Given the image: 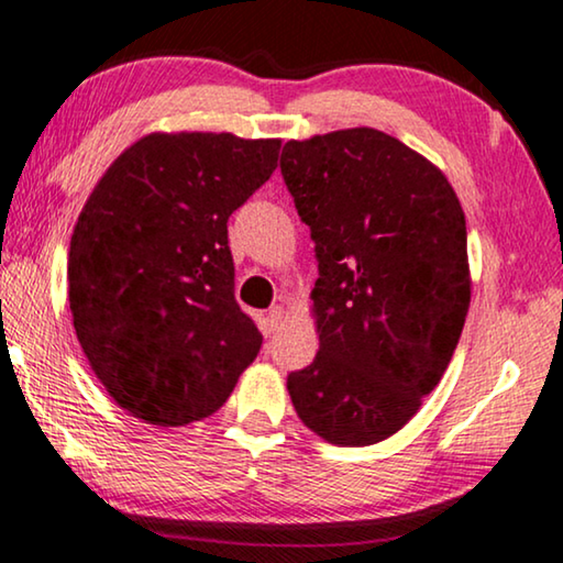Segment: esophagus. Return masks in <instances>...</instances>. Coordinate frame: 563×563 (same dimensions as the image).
Instances as JSON below:
<instances>
[{
	"mask_svg": "<svg viewBox=\"0 0 563 563\" xmlns=\"http://www.w3.org/2000/svg\"><path fill=\"white\" fill-rule=\"evenodd\" d=\"M265 321H267V331H278L280 325H283V321H285V310L280 306L271 308V310H267Z\"/></svg>",
	"mask_w": 563,
	"mask_h": 563,
	"instance_id": "34e87169",
	"label": "esophagus"
}]
</instances>
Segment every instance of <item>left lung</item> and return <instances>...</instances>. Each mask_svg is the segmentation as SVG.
Masks as SVG:
<instances>
[{
	"label": "left lung",
	"instance_id": "obj_1",
	"mask_svg": "<svg viewBox=\"0 0 563 563\" xmlns=\"http://www.w3.org/2000/svg\"><path fill=\"white\" fill-rule=\"evenodd\" d=\"M280 172L316 242L313 364L288 376L310 432L391 438L438 387L470 308L465 212L438 166L376 129L288 141Z\"/></svg>",
	"mask_w": 563,
	"mask_h": 563
}]
</instances>
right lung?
<instances>
[{
    "instance_id": "obj_1",
    "label": "right lung",
    "mask_w": 563,
    "mask_h": 563,
    "mask_svg": "<svg viewBox=\"0 0 563 563\" xmlns=\"http://www.w3.org/2000/svg\"><path fill=\"white\" fill-rule=\"evenodd\" d=\"M280 139L148 133L75 222L67 298L88 364L125 412L156 427L214 415L263 335L234 300L228 220L278 166Z\"/></svg>"
}]
</instances>
